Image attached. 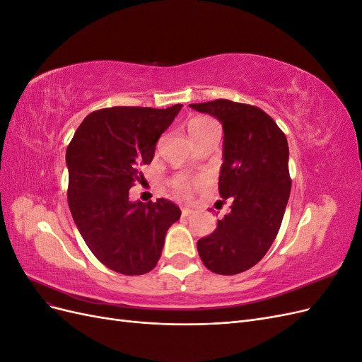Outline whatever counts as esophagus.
Wrapping results in <instances>:
<instances>
[{
	"instance_id": "esophagus-1",
	"label": "esophagus",
	"mask_w": 362,
	"mask_h": 362,
	"mask_svg": "<svg viewBox=\"0 0 362 362\" xmlns=\"http://www.w3.org/2000/svg\"><path fill=\"white\" fill-rule=\"evenodd\" d=\"M190 214H193V210H190V208H182V211H181L182 217H189Z\"/></svg>"
}]
</instances>
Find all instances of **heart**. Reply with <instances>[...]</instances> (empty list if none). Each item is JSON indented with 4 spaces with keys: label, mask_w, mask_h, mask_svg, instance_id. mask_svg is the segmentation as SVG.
Masks as SVG:
<instances>
[{
    "label": "heart",
    "mask_w": 362,
    "mask_h": 362,
    "mask_svg": "<svg viewBox=\"0 0 362 362\" xmlns=\"http://www.w3.org/2000/svg\"><path fill=\"white\" fill-rule=\"evenodd\" d=\"M211 122H213V120L208 119V117H196V119L190 120L189 127H187L189 128V134L193 133L194 129H199L202 127H206L208 124H211ZM196 184H198V181H193V180H189V178H178V180H175V182H173V189H175V192H177L178 194L189 196L193 192Z\"/></svg>",
    "instance_id": "b5f03b06"
}]
</instances>
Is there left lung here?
Wrapping results in <instances>:
<instances>
[{
    "instance_id": "8db88e82",
    "label": "left lung",
    "mask_w": 362,
    "mask_h": 362,
    "mask_svg": "<svg viewBox=\"0 0 362 362\" xmlns=\"http://www.w3.org/2000/svg\"><path fill=\"white\" fill-rule=\"evenodd\" d=\"M189 107L222 124L218 193L233 201L214 231L198 240V252L208 270L237 275L267 254L279 231L291 189L287 137L254 105L216 100Z\"/></svg>"
}]
</instances>
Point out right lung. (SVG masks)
<instances>
[{
	"instance_id": "obj_1",
	"label": "right lung",
	"mask_w": 362,
	"mask_h": 362,
	"mask_svg": "<svg viewBox=\"0 0 362 362\" xmlns=\"http://www.w3.org/2000/svg\"><path fill=\"white\" fill-rule=\"evenodd\" d=\"M112 107L86 116L66 149L68 201L92 254L122 275L157 266L168 229L181 210L168 199H129L139 168L154 158L160 136L181 110Z\"/></svg>"
}]
</instances>
